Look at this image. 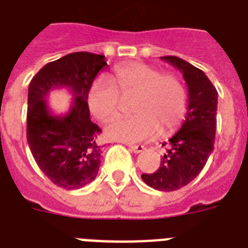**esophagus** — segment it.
<instances>
[{
	"instance_id": "obj_1",
	"label": "esophagus",
	"mask_w": 248,
	"mask_h": 248,
	"mask_svg": "<svg viewBox=\"0 0 248 248\" xmlns=\"http://www.w3.org/2000/svg\"><path fill=\"white\" fill-rule=\"evenodd\" d=\"M128 148H130V151H132L134 153H141V152L145 149V147H144V145H132V144H130V145H128Z\"/></svg>"
}]
</instances>
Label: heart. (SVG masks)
<instances>
[{"label":"heart","mask_w":248,"mask_h":248,"mask_svg":"<svg viewBox=\"0 0 248 248\" xmlns=\"http://www.w3.org/2000/svg\"><path fill=\"white\" fill-rule=\"evenodd\" d=\"M122 97L135 96L134 116L117 118L105 127V135L122 141H143L158 132L169 135L184 120L186 90L180 79L149 64L132 62L114 68L112 81L97 77L87 93L91 114L99 121H109L120 110Z\"/></svg>","instance_id":"b5f03b06"}]
</instances>
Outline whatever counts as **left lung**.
<instances>
[{"instance_id": "8db88e82", "label": "left lung", "mask_w": 248, "mask_h": 248, "mask_svg": "<svg viewBox=\"0 0 248 248\" xmlns=\"http://www.w3.org/2000/svg\"><path fill=\"white\" fill-rule=\"evenodd\" d=\"M161 59L183 73L188 86V112L180 130L162 144L166 153L158 170L143 173L141 179L151 188L172 192L194 180L214 151L217 91L204 72L188 62L177 56Z\"/></svg>"}]
</instances>
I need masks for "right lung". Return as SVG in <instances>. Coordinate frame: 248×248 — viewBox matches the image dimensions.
<instances>
[{
  "label": "right lung",
  "mask_w": 248,
  "mask_h": 248,
  "mask_svg": "<svg viewBox=\"0 0 248 248\" xmlns=\"http://www.w3.org/2000/svg\"><path fill=\"white\" fill-rule=\"evenodd\" d=\"M107 65L104 55L72 52L46 64L29 83L27 141L41 171L60 188H83L99 172L101 130L91 122L87 93ZM59 88L74 96L65 115H54L46 101Z\"/></svg>",
  "instance_id": "right-lung-1"
}]
</instances>
